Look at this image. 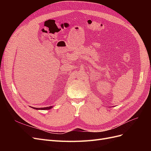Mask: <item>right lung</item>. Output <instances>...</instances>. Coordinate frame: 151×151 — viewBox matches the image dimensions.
<instances>
[{
  "mask_svg": "<svg viewBox=\"0 0 151 151\" xmlns=\"http://www.w3.org/2000/svg\"><path fill=\"white\" fill-rule=\"evenodd\" d=\"M30 107H31L32 108H33V109H39V110H40H40H41V109H42H42H43V110H45V109H51V108H53L52 106H49V107L48 106L45 107V108H34V107H32V106H30Z\"/></svg>",
  "mask_w": 151,
  "mask_h": 151,
  "instance_id": "1",
  "label": "right lung"
}]
</instances>
